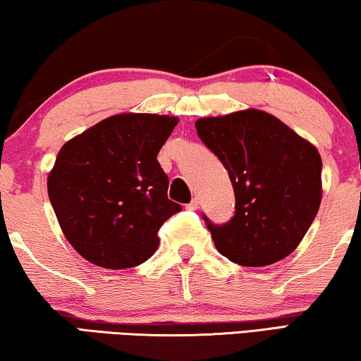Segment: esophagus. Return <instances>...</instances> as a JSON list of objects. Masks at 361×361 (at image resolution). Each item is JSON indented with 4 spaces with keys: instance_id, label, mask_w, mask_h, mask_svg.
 <instances>
[{
    "instance_id": "esophagus-1",
    "label": "esophagus",
    "mask_w": 361,
    "mask_h": 361,
    "mask_svg": "<svg viewBox=\"0 0 361 361\" xmlns=\"http://www.w3.org/2000/svg\"><path fill=\"white\" fill-rule=\"evenodd\" d=\"M198 207H200V200H198L197 197H193L192 202L185 208H187V210H198Z\"/></svg>"
}]
</instances>
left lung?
Listing matches in <instances>:
<instances>
[{
    "mask_svg": "<svg viewBox=\"0 0 361 361\" xmlns=\"http://www.w3.org/2000/svg\"><path fill=\"white\" fill-rule=\"evenodd\" d=\"M198 137L231 179L234 216L213 224L219 254L244 267H264L298 247L321 205L322 161L307 140L270 114L247 109L195 122Z\"/></svg>",
    "mask_w": 361,
    "mask_h": 361,
    "instance_id": "8db88e82",
    "label": "left lung"
}]
</instances>
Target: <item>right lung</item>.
Returning a JSON list of instances; mask_svg holds the SVG:
<instances>
[{
	"mask_svg": "<svg viewBox=\"0 0 361 361\" xmlns=\"http://www.w3.org/2000/svg\"><path fill=\"white\" fill-rule=\"evenodd\" d=\"M179 122L156 114H118L61 146L47 179L61 231L104 269H130L159 245L158 231L180 212L156 159Z\"/></svg>",
	"mask_w": 361,
	"mask_h": 361,
	"instance_id": "1",
	"label": "right lung"
}]
</instances>
